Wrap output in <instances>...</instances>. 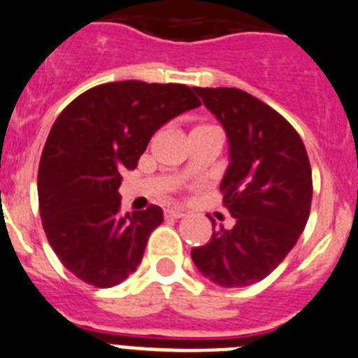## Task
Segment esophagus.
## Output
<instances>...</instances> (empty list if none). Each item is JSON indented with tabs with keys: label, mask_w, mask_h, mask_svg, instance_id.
Masks as SVG:
<instances>
[{
	"label": "esophagus",
	"mask_w": 358,
	"mask_h": 358,
	"mask_svg": "<svg viewBox=\"0 0 358 358\" xmlns=\"http://www.w3.org/2000/svg\"><path fill=\"white\" fill-rule=\"evenodd\" d=\"M164 217H166V219H182L183 212H182V210L168 208V210H166V212H164Z\"/></svg>",
	"instance_id": "1"
}]
</instances>
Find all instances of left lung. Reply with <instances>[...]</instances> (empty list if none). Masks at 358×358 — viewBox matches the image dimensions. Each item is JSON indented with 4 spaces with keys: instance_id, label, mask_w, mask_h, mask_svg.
Instances as JSON below:
<instances>
[{
    "instance_id": "obj_1",
    "label": "left lung",
    "mask_w": 358,
    "mask_h": 358,
    "mask_svg": "<svg viewBox=\"0 0 358 358\" xmlns=\"http://www.w3.org/2000/svg\"><path fill=\"white\" fill-rule=\"evenodd\" d=\"M224 127L229 166L220 182L235 226L213 229L190 250L199 272L222 288L265 279L307 224L313 173L299 132L270 106L238 88H192Z\"/></svg>"
}]
</instances>
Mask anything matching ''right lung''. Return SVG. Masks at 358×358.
Here are the masks:
<instances>
[{"label":"right lung","instance_id":"1","mask_svg":"<svg viewBox=\"0 0 358 358\" xmlns=\"http://www.w3.org/2000/svg\"><path fill=\"white\" fill-rule=\"evenodd\" d=\"M201 106L185 85L116 81L81 93L56 118L38 166V205L52 250L95 288L120 285L141 263L162 208L120 213L122 171L136 169L153 134Z\"/></svg>","mask_w":358,"mask_h":358}]
</instances>
